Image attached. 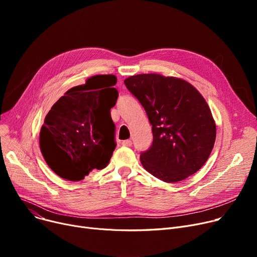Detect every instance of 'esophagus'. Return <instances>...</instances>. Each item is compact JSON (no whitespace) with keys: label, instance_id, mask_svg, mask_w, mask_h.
<instances>
[{"label":"esophagus","instance_id":"esophagus-1","mask_svg":"<svg viewBox=\"0 0 257 257\" xmlns=\"http://www.w3.org/2000/svg\"><path fill=\"white\" fill-rule=\"evenodd\" d=\"M121 145L125 146V147H131L132 146V142L130 140H126L121 142Z\"/></svg>","mask_w":257,"mask_h":257}]
</instances>
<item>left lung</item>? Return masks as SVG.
Instances as JSON below:
<instances>
[{"instance_id":"1","label":"left lung","mask_w":257,"mask_h":257,"mask_svg":"<svg viewBox=\"0 0 257 257\" xmlns=\"http://www.w3.org/2000/svg\"><path fill=\"white\" fill-rule=\"evenodd\" d=\"M128 90L145 108L153 143L141 153L143 167L165 182H178L204 166L217 136L209 107L186 81L158 74L125 79Z\"/></svg>"}]
</instances>
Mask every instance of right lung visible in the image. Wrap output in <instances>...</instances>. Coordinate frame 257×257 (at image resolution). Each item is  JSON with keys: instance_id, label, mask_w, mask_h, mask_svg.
Masks as SVG:
<instances>
[{"instance_id": "right-lung-1", "label": "right lung", "mask_w": 257, "mask_h": 257, "mask_svg": "<svg viewBox=\"0 0 257 257\" xmlns=\"http://www.w3.org/2000/svg\"><path fill=\"white\" fill-rule=\"evenodd\" d=\"M116 77L97 75L67 90L51 108L40 129L39 147L58 176L79 181L102 170L115 149L110 109L116 103Z\"/></svg>"}]
</instances>
